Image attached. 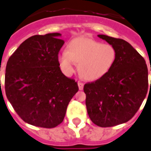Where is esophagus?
Listing matches in <instances>:
<instances>
[{
    "label": "esophagus",
    "instance_id": "1",
    "mask_svg": "<svg viewBox=\"0 0 151 151\" xmlns=\"http://www.w3.org/2000/svg\"><path fill=\"white\" fill-rule=\"evenodd\" d=\"M78 85L79 90H83V87H84V84H83L82 82H81V81H78Z\"/></svg>",
    "mask_w": 151,
    "mask_h": 151
}]
</instances>
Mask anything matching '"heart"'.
I'll use <instances>...</instances> for the list:
<instances>
[{
    "instance_id": "b5f03b06",
    "label": "heart",
    "mask_w": 151,
    "mask_h": 151,
    "mask_svg": "<svg viewBox=\"0 0 151 151\" xmlns=\"http://www.w3.org/2000/svg\"><path fill=\"white\" fill-rule=\"evenodd\" d=\"M116 58L117 51L112 45L86 37L72 40L68 45V50L61 51L58 56L60 67L65 74L73 73L77 63H79V72L88 81H95L106 75Z\"/></svg>"
}]
</instances>
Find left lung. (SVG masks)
<instances>
[{"label": "left lung", "mask_w": 151, "mask_h": 151, "mask_svg": "<svg viewBox=\"0 0 151 151\" xmlns=\"http://www.w3.org/2000/svg\"><path fill=\"white\" fill-rule=\"evenodd\" d=\"M98 37L115 48L117 58L106 75L84 86L86 106L93 123L110 127L129 121L141 106L148 90V70L143 58L127 41Z\"/></svg>", "instance_id": "1"}]
</instances>
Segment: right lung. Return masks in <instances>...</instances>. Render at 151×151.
Masks as SVG:
<instances>
[{"instance_id":"obj_1","label":"right lung","mask_w":151,"mask_h":151,"mask_svg":"<svg viewBox=\"0 0 151 151\" xmlns=\"http://www.w3.org/2000/svg\"><path fill=\"white\" fill-rule=\"evenodd\" d=\"M61 33L35 35L20 45L8 60L4 88L8 100L23 121L53 128L61 123L78 83L65 76L58 56Z\"/></svg>"}]
</instances>
